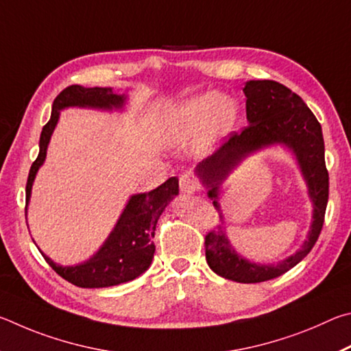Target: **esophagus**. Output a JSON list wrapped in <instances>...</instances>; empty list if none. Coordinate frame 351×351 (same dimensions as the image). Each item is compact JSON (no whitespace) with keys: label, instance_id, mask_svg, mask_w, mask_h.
Segmentation results:
<instances>
[{"label":"esophagus","instance_id":"1","mask_svg":"<svg viewBox=\"0 0 351 351\" xmlns=\"http://www.w3.org/2000/svg\"><path fill=\"white\" fill-rule=\"evenodd\" d=\"M179 185L182 191L188 194H193L199 189V182L195 180L194 176L191 174H183L179 180Z\"/></svg>","mask_w":351,"mask_h":351}]
</instances>
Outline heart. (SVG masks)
Returning <instances> with one entry per match:
<instances>
[{"label":"heart","instance_id":"obj_1","mask_svg":"<svg viewBox=\"0 0 351 351\" xmlns=\"http://www.w3.org/2000/svg\"><path fill=\"white\" fill-rule=\"evenodd\" d=\"M236 119V106L219 94H200L182 101L165 115V134L171 143L182 145L200 131L208 141L216 140Z\"/></svg>","mask_w":351,"mask_h":351}]
</instances>
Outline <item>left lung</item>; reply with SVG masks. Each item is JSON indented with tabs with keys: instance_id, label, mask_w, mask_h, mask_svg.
Segmentation results:
<instances>
[{
	"instance_id": "1",
	"label": "left lung",
	"mask_w": 351,
	"mask_h": 351,
	"mask_svg": "<svg viewBox=\"0 0 351 351\" xmlns=\"http://www.w3.org/2000/svg\"><path fill=\"white\" fill-rule=\"evenodd\" d=\"M243 92L247 97L248 126L241 134H232L216 154L195 168V174L208 188V197L220 213V219L223 216L217 199L222 182L245 157L271 145H285L296 156L313 204L311 228L302 248L276 265H261L239 256L220 225L208 232L205 254L213 271L241 284H257L287 273L315 247L327 210L328 171L321 123L302 98L273 80H251L245 83Z\"/></svg>"
}]
</instances>
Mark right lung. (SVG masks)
Returning <instances> with one entry per match:
<instances>
[{"label": "right lung", "instance_id": "1", "mask_svg": "<svg viewBox=\"0 0 351 351\" xmlns=\"http://www.w3.org/2000/svg\"><path fill=\"white\" fill-rule=\"evenodd\" d=\"M125 100V94H114L110 88H83V86L72 84L60 92L52 104L51 120L41 131L40 154L29 171L26 183V211L35 176L40 166L45 163L47 145L58 123L60 110L71 106L109 110L112 108L120 109ZM177 194H179V179L171 177L149 193L132 195L109 237L89 261L73 267H61L49 259L46 254H41L55 273L82 288H104L134 280L149 268L154 253H156L152 237L157 220Z\"/></svg>", "mask_w": 351, "mask_h": 351}]
</instances>
